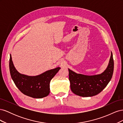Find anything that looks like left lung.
<instances>
[{"label": "left lung", "instance_id": "left-lung-1", "mask_svg": "<svg viewBox=\"0 0 123 123\" xmlns=\"http://www.w3.org/2000/svg\"><path fill=\"white\" fill-rule=\"evenodd\" d=\"M113 69L114 62L111 52L107 67L100 74L84 75L76 73L68 69L71 90L75 94L83 97L97 95L109 83L113 75Z\"/></svg>", "mask_w": 123, "mask_h": 123}]
</instances>
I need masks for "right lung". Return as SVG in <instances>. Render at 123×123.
<instances>
[{"label":"right lung","instance_id":"1","mask_svg":"<svg viewBox=\"0 0 123 123\" xmlns=\"http://www.w3.org/2000/svg\"><path fill=\"white\" fill-rule=\"evenodd\" d=\"M9 68L11 77L18 89L25 95L35 98L46 97L50 93V83L61 68H55L36 76L20 73L16 69L10 54Z\"/></svg>","mask_w":123,"mask_h":123}]
</instances>
